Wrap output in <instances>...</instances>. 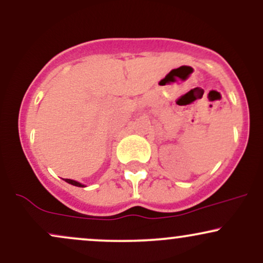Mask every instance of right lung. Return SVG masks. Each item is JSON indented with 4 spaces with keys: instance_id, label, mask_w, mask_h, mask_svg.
<instances>
[{
    "instance_id": "1",
    "label": "right lung",
    "mask_w": 263,
    "mask_h": 263,
    "mask_svg": "<svg viewBox=\"0 0 263 263\" xmlns=\"http://www.w3.org/2000/svg\"><path fill=\"white\" fill-rule=\"evenodd\" d=\"M65 182L71 184V185H75V186H84V184H81V183L77 182V180H73V179H65Z\"/></svg>"
}]
</instances>
